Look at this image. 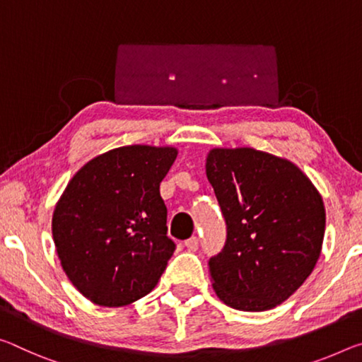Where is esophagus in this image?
Masks as SVG:
<instances>
[{"label": "esophagus", "instance_id": "obj_1", "mask_svg": "<svg viewBox=\"0 0 362 362\" xmlns=\"http://www.w3.org/2000/svg\"><path fill=\"white\" fill-rule=\"evenodd\" d=\"M185 246H187V250H188V251H197V250H198V246H199V240H198L197 237L188 238L187 242H185Z\"/></svg>", "mask_w": 362, "mask_h": 362}]
</instances>
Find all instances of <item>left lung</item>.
I'll list each match as a JSON object with an SVG mask.
<instances>
[{
    "label": "left lung",
    "mask_w": 362,
    "mask_h": 362,
    "mask_svg": "<svg viewBox=\"0 0 362 362\" xmlns=\"http://www.w3.org/2000/svg\"><path fill=\"white\" fill-rule=\"evenodd\" d=\"M206 175L227 223L226 246L209 259L216 295L248 313L288 300L322 250L317 188L291 160L255 148H212Z\"/></svg>",
    "instance_id": "8db88e82"
}]
</instances>
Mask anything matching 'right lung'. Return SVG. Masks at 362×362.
I'll use <instances>...</instances> for the list:
<instances>
[{
	"label": "right lung",
	"instance_id": "add662e5",
	"mask_svg": "<svg viewBox=\"0 0 362 362\" xmlns=\"http://www.w3.org/2000/svg\"><path fill=\"white\" fill-rule=\"evenodd\" d=\"M174 146L130 145L88 160L61 194L53 240L62 271L87 300L119 308L156 286L175 245L159 183Z\"/></svg>",
	"mask_w": 362,
	"mask_h": 362
}]
</instances>
